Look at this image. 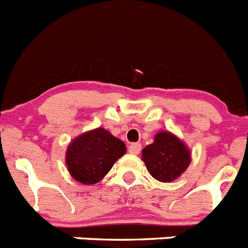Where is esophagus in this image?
<instances>
[{
    "label": "esophagus",
    "instance_id": "34e87169",
    "mask_svg": "<svg viewBox=\"0 0 248 248\" xmlns=\"http://www.w3.org/2000/svg\"><path fill=\"white\" fill-rule=\"evenodd\" d=\"M129 153L130 154H134V155H138L140 153V150H141V145H140L139 143H133L129 145Z\"/></svg>",
    "mask_w": 248,
    "mask_h": 248
}]
</instances>
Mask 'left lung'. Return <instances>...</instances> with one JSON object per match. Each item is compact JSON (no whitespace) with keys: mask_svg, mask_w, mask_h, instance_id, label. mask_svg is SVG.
<instances>
[{"mask_svg":"<svg viewBox=\"0 0 248 248\" xmlns=\"http://www.w3.org/2000/svg\"><path fill=\"white\" fill-rule=\"evenodd\" d=\"M141 160L150 175L161 183L176 180L191 163L187 146L170 131H160L154 143L143 149Z\"/></svg>","mask_w":248,"mask_h":248,"instance_id":"obj_1","label":"left lung"}]
</instances>
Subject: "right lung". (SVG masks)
I'll list each match as a JSON object with an SVG mask.
<instances>
[{"instance_id":"1","label":"right lung","mask_w":248,"mask_h":248,"mask_svg":"<svg viewBox=\"0 0 248 248\" xmlns=\"http://www.w3.org/2000/svg\"><path fill=\"white\" fill-rule=\"evenodd\" d=\"M125 151L122 140L104 128H98L72 140L65 153V164L74 180L93 185L108 174Z\"/></svg>"}]
</instances>
